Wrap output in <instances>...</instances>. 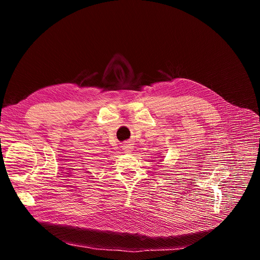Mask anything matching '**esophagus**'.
<instances>
[{"label": "esophagus", "mask_w": 260, "mask_h": 260, "mask_svg": "<svg viewBox=\"0 0 260 260\" xmlns=\"http://www.w3.org/2000/svg\"><path fill=\"white\" fill-rule=\"evenodd\" d=\"M133 144H131V141H126V142H124L123 144V150L125 152H129V151H132L133 150Z\"/></svg>", "instance_id": "34e87169"}]
</instances>
